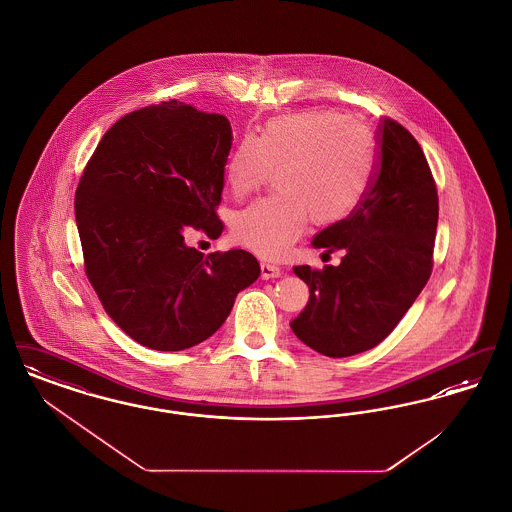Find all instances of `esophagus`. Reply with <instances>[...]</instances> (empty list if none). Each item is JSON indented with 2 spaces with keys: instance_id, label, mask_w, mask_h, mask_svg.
Returning a JSON list of instances; mask_svg holds the SVG:
<instances>
[{
  "instance_id": "esophagus-1",
  "label": "esophagus",
  "mask_w": 512,
  "mask_h": 512,
  "mask_svg": "<svg viewBox=\"0 0 512 512\" xmlns=\"http://www.w3.org/2000/svg\"><path fill=\"white\" fill-rule=\"evenodd\" d=\"M282 274V268L278 267V265H272V263H268V261H263L261 263V276L268 280V278H278Z\"/></svg>"
}]
</instances>
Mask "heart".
Segmentation results:
<instances>
[{"label":"heart","instance_id":"obj_1","mask_svg":"<svg viewBox=\"0 0 512 512\" xmlns=\"http://www.w3.org/2000/svg\"><path fill=\"white\" fill-rule=\"evenodd\" d=\"M374 142L361 122L334 111H301L265 122L230 151L224 176L245 197L278 171L272 197L253 201L232 220L238 244L263 257L284 255L309 220L332 226L365 199L374 178Z\"/></svg>","mask_w":512,"mask_h":512}]
</instances>
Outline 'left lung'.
I'll list each match as a JSON object with an SVG mask.
<instances>
[{"mask_svg":"<svg viewBox=\"0 0 512 512\" xmlns=\"http://www.w3.org/2000/svg\"><path fill=\"white\" fill-rule=\"evenodd\" d=\"M438 192L422 147L399 122L384 119L374 180L361 205L313 238L322 255L343 251L338 267L293 272L309 303L293 334L326 357L376 347L409 311L432 272Z\"/></svg>","mask_w":512,"mask_h":512,"instance_id":"1","label":"left lung"}]
</instances>
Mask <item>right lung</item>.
Listing matches in <instances>:
<instances>
[{
  "label": "right lung",
  "instance_id": "add662e5",
  "mask_svg": "<svg viewBox=\"0 0 512 512\" xmlns=\"http://www.w3.org/2000/svg\"><path fill=\"white\" fill-rule=\"evenodd\" d=\"M232 140L224 115L163 101L115 122L76 188L88 280L107 315L149 349L211 338L261 274L249 251L203 257L184 240L190 228L222 232L215 207Z\"/></svg>",
  "mask_w": 512,
  "mask_h": 512
}]
</instances>
